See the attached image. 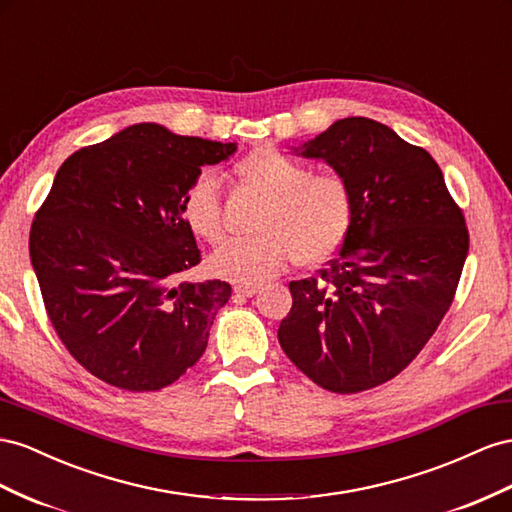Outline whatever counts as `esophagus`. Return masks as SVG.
Segmentation results:
<instances>
[{
    "label": "esophagus",
    "mask_w": 512,
    "mask_h": 512,
    "mask_svg": "<svg viewBox=\"0 0 512 512\" xmlns=\"http://www.w3.org/2000/svg\"><path fill=\"white\" fill-rule=\"evenodd\" d=\"M260 293V288L254 284H237L234 286V295L237 297H254Z\"/></svg>",
    "instance_id": "esophagus-1"
}]
</instances>
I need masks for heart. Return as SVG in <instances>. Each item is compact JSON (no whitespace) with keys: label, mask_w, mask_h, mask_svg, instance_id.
<instances>
[{"label":"heart","mask_w":512,"mask_h":512,"mask_svg":"<svg viewBox=\"0 0 512 512\" xmlns=\"http://www.w3.org/2000/svg\"><path fill=\"white\" fill-rule=\"evenodd\" d=\"M239 183L265 204L254 222L258 234L232 239L211 256V271L232 282L260 284L284 271L290 260L314 267L329 260L347 239L353 217L349 185L336 174H312L306 163L262 146L234 163ZM181 215L206 243L224 237L219 183L202 172L185 189Z\"/></svg>","instance_id":"obj_1"}]
</instances>
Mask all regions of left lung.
I'll return each mask as SVG.
<instances>
[{
  "label": "left lung",
  "instance_id": "left-lung-1",
  "mask_svg": "<svg viewBox=\"0 0 512 512\" xmlns=\"http://www.w3.org/2000/svg\"><path fill=\"white\" fill-rule=\"evenodd\" d=\"M293 153L349 185L353 217L319 278L288 284L280 344L329 392L375 388L411 364L448 312L469 250L465 217L435 159L377 120H336Z\"/></svg>",
  "mask_w": 512,
  "mask_h": 512
}]
</instances>
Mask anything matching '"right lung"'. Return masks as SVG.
<instances>
[{
    "label": "right lung",
    "instance_id": "right-lung-1",
    "mask_svg": "<svg viewBox=\"0 0 512 512\" xmlns=\"http://www.w3.org/2000/svg\"><path fill=\"white\" fill-rule=\"evenodd\" d=\"M222 144L142 122L68 157L30 232V258L55 334L94 377L155 392L202 357L232 288L183 282L200 262L181 215Z\"/></svg>",
    "mask_w": 512,
    "mask_h": 512
}]
</instances>
